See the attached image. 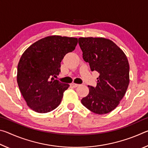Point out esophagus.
<instances>
[{
  "mask_svg": "<svg viewBox=\"0 0 148 148\" xmlns=\"http://www.w3.org/2000/svg\"><path fill=\"white\" fill-rule=\"evenodd\" d=\"M71 86H72L73 87H74V88H76V87H77V86H79V84L72 83V84H71Z\"/></svg>",
  "mask_w": 148,
  "mask_h": 148,
  "instance_id": "1",
  "label": "esophagus"
}]
</instances>
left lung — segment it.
<instances>
[{
  "label": "left lung",
  "mask_w": 148,
  "mask_h": 148,
  "mask_svg": "<svg viewBox=\"0 0 148 148\" xmlns=\"http://www.w3.org/2000/svg\"><path fill=\"white\" fill-rule=\"evenodd\" d=\"M78 43L83 59L91 71L99 73L97 86H88L89 92L82 103L95 114L102 115L118 106L129 84V64L124 52L109 39L81 37Z\"/></svg>",
  "instance_id": "1"
}]
</instances>
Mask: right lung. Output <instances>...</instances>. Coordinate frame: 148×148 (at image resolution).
Returning <instances> with one entry per match:
<instances>
[{"label": "right lung", "instance_id": "obj_1", "mask_svg": "<svg viewBox=\"0 0 148 148\" xmlns=\"http://www.w3.org/2000/svg\"><path fill=\"white\" fill-rule=\"evenodd\" d=\"M77 38L49 36L39 40L27 48L17 65V82L27 106L38 113H47L61 103L69 84L54 77L61 72V62L74 51Z\"/></svg>", "mask_w": 148, "mask_h": 148}]
</instances>
